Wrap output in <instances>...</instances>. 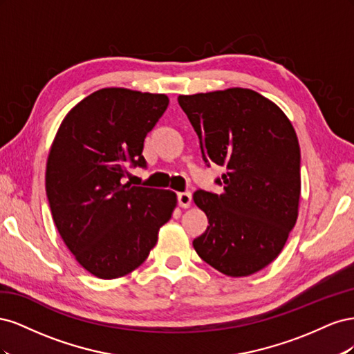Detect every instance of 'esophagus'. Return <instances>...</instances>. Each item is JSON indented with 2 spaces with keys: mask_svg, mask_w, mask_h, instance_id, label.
Masks as SVG:
<instances>
[{
  "mask_svg": "<svg viewBox=\"0 0 354 354\" xmlns=\"http://www.w3.org/2000/svg\"><path fill=\"white\" fill-rule=\"evenodd\" d=\"M192 203V194L190 192H183V194H178V205L181 208H189Z\"/></svg>",
  "mask_w": 354,
  "mask_h": 354,
  "instance_id": "esophagus-1",
  "label": "esophagus"
}]
</instances>
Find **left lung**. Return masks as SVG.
I'll return each mask as SVG.
<instances>
[{"instance_id":"1","label":"left lung","mask_w":354,"mask_h":354,"mask_svg":"<svg viewBox=\"0 0 354 354\" xmlns=\"http://www.w3.org/2000/svg\"><path fill=\"white\" fill-rule=\"evenodd\" d=\"M178 103L199 137L203 160L227 168L217 180L221 194H194L209 223L194 248L223 274H254L281 254L298 217L294 127L279 106L250 88L180 94Z\"/></svg>"}]
</instances>
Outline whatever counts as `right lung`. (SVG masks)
<instances>
[{"mask_svg":"<svg viewBox=\"0 0 354 354\" xmlns=\"http://www.w3.org/2000/svg\"><path fill=\"white\" fill-rule=\"evenodd\" d=\"M167 94L102 88L68 112L51 143L46 190L63 242L85 270L116 279L136 270L177 207L173 190L122 183L127 165L145 167L146 134Z\"/></svg>","mask_w":354,"mask_h":354,"instance_id":"right-lung-1","label":"right lung"}]
</instances>
